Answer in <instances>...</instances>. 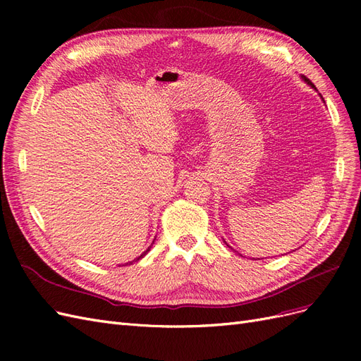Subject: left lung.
Wrapping results in <instances>:
<instances>
[{"label": "left lung", "mask_w": 361, "mask_h": 361, "mask_svg": "<svg viewBox=\"0 0 361 361\" xmlns=\"http://www.w3.org/2000/svg\"><path fill=\"white\" fill-rule=\"evenodd\" d=\"M301 80H302V81H304L305 84H307V85H310V87H312V89H314V90H316V87H314V85H313V84H312V82H310V81H309L307 78H305V76H301ZM319 96H321V93H319ZM321 99L324 101V97H322V96H321ZM224 243H226V241H224Z\"/></svg>", "instance_id": "8db88e82"}]
</instances>
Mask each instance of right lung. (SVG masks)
<instances>
[{
	"instance_id": "add662e5",
	"label": "right lung",
	"mask_w": 361,
	"mask_h": 361,
	"mask_svg": "<svg viewBox=\"0 0 361 361\" xmlns=\"http://www.w3.org/2000/svg\"><path fill=\"white\" fill-rule=\"evenodd\" d=\"M157 239V238H155ZM155 239H154V243H155ZM154 243H152V244H154ZM150 248H152V245L150 247H147V250L146 251H143V253H141L137 259H134V260H130V262H128V264H125V265H133V262H138L140 259H143L146 255H147V251H150Z\"/></svg>"
}]
</instances>
